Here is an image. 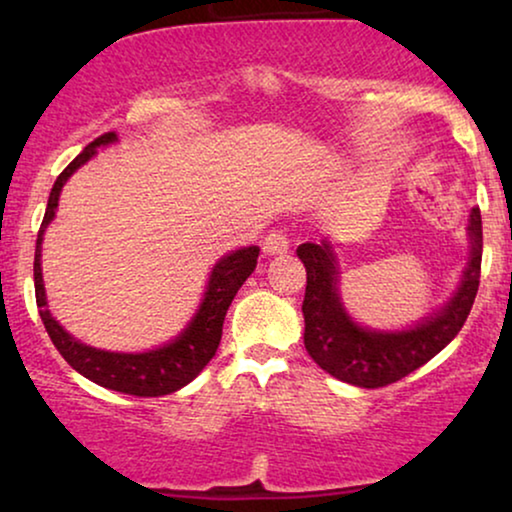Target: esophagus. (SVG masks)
Listing matches in <instances>:
<instances>
[{
	"label": "esophagus",
	"instance_id": "esophagus-1",
	"mask_svg": "<svg viewBox=\"0 0 512 512\" xmlns=\"http://www.w3.org/2000/svg\"><path fill=\"white\" fill-rule=\"evenodd\" d=\"M263 251L268 256H282L289 251V235L284 230H270L263 240Z\"/></svg>",
	"mask_w": 512,
	"mask_h": 512
}]
</instances>
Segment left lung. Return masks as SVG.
<instances>
[{
  "instance_id": "obj_1",
  "label": "left lung",
  "mask_w": 512,
  "mask_h": 512,
  "mask_svg": "<svg viewBox=\"0 0 512 512\" xmlns=\"http://www.w3.org/2000/svg\"><path fill=\"white\" fill-rule=\"evenodd\" d=\"M471 256L459 289L445 307L405 331H370L354 324L338 293V263L333 247L305 242L296 249L307 270L303 300L305 349L328 375L363 389L387 387L431 361L461 331L480 286L482 219L471 209L468 219Z\"/></svg>"
}]
</instances>
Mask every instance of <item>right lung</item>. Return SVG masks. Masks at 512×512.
<instances>
[{"instance_id":"add662e5","label":"right lung","mask_w":512,"mask_h":512,"mask_svg":"<svg viewBox=\"0 0 512 512\" xmlns=\"http://www.w3.org/2000/svg\"><path fill=\"white\" fill-rule=\"evenodd\" d=\"M116 139V132H104L102 137L90 142L86 149L62 170L60 177L55 179V184L51 188V198H48L46 205L44 221H41L37 235V251H34V293H37L39 317L44 321L48 338L53 340L55 349H58L62 359H65L76 373H81L83 377H88L90 382L100 384L104 389L121 391V394L142 398L165 396L186 387V384L195 380V377L202 373V368L212 361L216 349H219L223 319H226L228 307L233 303L235 293L240 291V286L247 282V277L254 272L258 263V251L261 249L244 247L233 251V254L223 256L212 268L205 298H202L191 324L179 333V338H174L163 347L149 349V352L139 354H121L88 347L83 345L81 340L72 338V335L53 319L51 310H48L44 277H41V242H44L48 223L53 221L55 209H58L60 191L62 186H65V181L72 177L83 163H88V160L95 156L97 146H107L111 142H116Z\"/></svg>"}]
</instances>
